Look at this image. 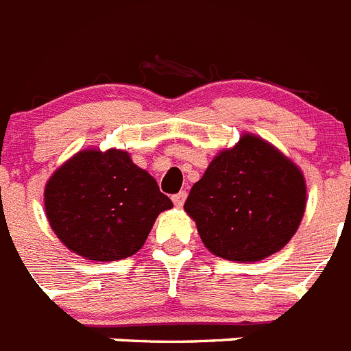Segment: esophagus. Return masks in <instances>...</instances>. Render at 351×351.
Segmentation results:
<instances>
[{
    "instance_id": "esophagus-1",
    "label": "esophagus",
    "mask_w": 351,
    "mask_h": 351,
    "mask_svg": "<svg viewBox=\"0 0 351 351\" xmlns=\"http://www.w3.org/2000/svg\"><path fill=\"white\" fill-rule=\"evenodd\" d=\"M184 200H186V191H179V193H176L172 197V202L176 207H181L182 204H184Z\"/></svg>"
}]
</instances>
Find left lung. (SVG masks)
<instances>
[{"mask_svg":"<svg viewBox=\"0 0 351 351\" xmlns=\"http://www.w3.org/2000/svg\"><path fill=\"white\" fill-rule=\"evenodd\" d=\"M304 209L302 172L255 135L214 158L184 202L207 250L232 262H256L287 246Z\"/></svg>","mask_w":351,"mask_h":351,"instance_id":"1","label":"left lung"}]
</instances>
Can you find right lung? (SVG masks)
<instances>
[{
	"label": "right lung",
	"mask_w": 351,
	"mask_h": 351,
	"mask_svg": "<svg viewBox=\"0 0 351 351\" xmlns=\"http://www.w3.org/2000/svg\"><path fill=\"white\" fill-rule=\"evenodd\" d=\"M172 200L128 153L82 151L45 186V213L68 250L96 262L135 255Z\"/></svg>",
	"instance_id": "1"
}]
</instances>
